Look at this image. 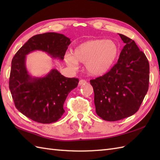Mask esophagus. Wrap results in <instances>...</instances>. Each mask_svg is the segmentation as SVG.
Masks as SVG:
<instances>
[{"label": "esophagus", "instance_id": "esophagus-1", "mask_svg": "<svg viewBox=\"0 0 160 160\" xmlns=\"http://www.w3.org/2000/svg\"><path fill=\"white\" fill-rule=\"evenodd\" d=\"M87 83V81L85 80H80L79 81V85H83Z\"/></svg>", "mask_w": 160, "mask_h": 160}]
</instances>
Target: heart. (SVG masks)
<instances>
[{"instance_id": "1", "label": "heart", "mask_w": 160, "mask_h": 160, "mask_svg": "<svg viewBox=\"0 0 160 160\" xmlns=\"http://www.w3.org/2000/svg\"><path fill=\"white\" fill-rule=\"evenodd\" d=\"M119 54V47L111 40H91L75 47L72 55L65 56V62L72 69L78 62L85 63L87 71L95 76H102L113 66Z\"/></svg>"}]
</instances>
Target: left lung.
I'll list each match as a JSON object with an SVG mask.
<instances>
[{
    "label": "left lung",
    "instance_id": "8db88e82",
    "mask_svg": "<svg viewBox=\"0 0 160 160\" xmlns=\"http://www.w3.org/2000/svg\"><path fill=\"white\" fill-rule=\"evenodd\" d=\"M126 45L118 62L104 76L91 80L98 116L118 121L138 111L148 89L149 63L134 40L120 34Z\"/></svg>",
    "mask_w": 160,
    "mask_h": 160
}]
</instances>
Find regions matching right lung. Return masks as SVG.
Instances as JSON below:
<instances>
[{
	"instance_id": "add662e5",
	"label": "right lung",
	"mask_w": 160,
	"mask_h": 160,
	"mask_svg": "<svg viewBox=\"0 0 160 160\" xmlns=\"http://www.w3.org/2000/svg\"><path fill=\"white\" fill-rule=\"evenodd\" d=\"M70 43V38L61 33L38 34L29 38L13 58L9 82L12 98L17 109L33 121L50 124L58 120L64 113L68 94L79 80L64 77L56 69L43 77H32L27 70L26 56L38 50L62 60Z\"/></svg>"
}]
</instances>
